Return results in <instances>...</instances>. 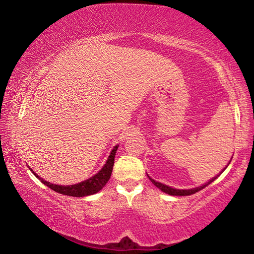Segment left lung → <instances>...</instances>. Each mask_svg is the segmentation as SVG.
<instances>
[{"mask_svg": "<svg viewBox=\"0 0 254 254\" xmlns=\"http://www.w3.org/2000/svg\"><path fill=\"white\" fill-rule=\"evenodd\" d=\"M233 158V157H232ZM231 160L232 159H230V161H229V163H227V166L230 165V162H231ZM227 166L225 167V168H223V170L221 171L220 174L218 175H216L215 176V177H213L212 179H209L207 183H205V184H203L201 185V186H198V187H195V188H190V189H178V188H174V187H170V186H168V185H165V184H162V183H159V182H157V180H154L153 178H151L150 177V176L148 175V177H149V179L151 180V183L154 185V186H157L159 189H160L161 191H163V192H166V194H168V195H173V196H188V195H192V194H195V192H197V191H199V190H201V189L203 188H205L206 186H208V185L210 184V183H213L215 179H216L218 176H220L223 171H224L226 168H227Z\"/></svg>", "mask_w": 254, "mask_h": 254, "instance_id": "1", "label": "left lung"}]
</instances>
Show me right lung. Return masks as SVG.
<instances>
[{
	"instance_id": "1",
	"label": "right lung",
	"mask_w": 254,
	"mask_h": 254,
	"mask_svg": "<svg viewBox=\"0 0 254 254\" xmlns=\"http://www.w3.org/2000/svg\"><path fill=\"white\" fill-rule=\"evenodd\" d=\"M119 148V144L115 145V147L112 149V151L110 153L109 158H107L106 162L104 163V166L102 167V169L98 171L97 174L92 176L91 178L84 180V182L75 184V185H67V186H64V185H56L53 183L47 182V180L42 179L40 176H38L34 171L30 168L31 173L36 176V177L41 180L42 184H45L46 186H48L50 189L59 192V194L63 195H67V196H72V197H84V196H89V195H94L101 190V189L105 186L109 182V179L111 177L112 170H113V166H114V158H115V153H117V150Z\"/></svg>"
}]
</instances>
